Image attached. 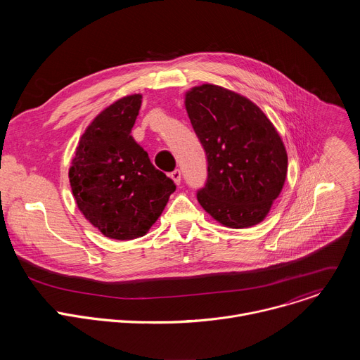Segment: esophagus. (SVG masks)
I'll use <instances>...</instances> for the list:
<instances>
[{"instance_id": "34e87169", "label": "esophagus", "mask_w": 360, "mask_h": 360, "mask_svg": "<svg viewBox=\"0 0 360 360\" xmlns=\"http://www.w3.org/2000/svg\"><path fill=\"white\" fill-rule=\"evenodd\" d=\"M171 179H172L176 185H179V184H181V171H179V169H175V171L171 174Z\"/></svg>"}]
</instances>
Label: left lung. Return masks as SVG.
Segmentation results:
<instances>
[{
  "instance_id": "obj_1",
  "label": "left lung",
  "mask_w": 360,
  "mask_h": 360,
  "mask_svg": "<svg viewBox=\"0 0 360 360\" xmlns=\"http://www.w3.org/2000/svg\"><path fill=\"white\" fill-rule=\"evenodd\" d=\"M185 108L208 160L198 202L224 226L261 224L279 196L288 153L275 125L246 96L214 84L185 94Z\"/></svg>"
}]
</instances>
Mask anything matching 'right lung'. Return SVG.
Returning <instances> with one entry per match:
<instances>
[{"mask_svg":"<svg viewBox=\"0 0 360 360\" xmlns=\"http://www.w3.org/2000/svg\"><path fill=\"white\" fill-rule=\"evenodd\" d=\"M141 102L132 94L101 111L81 135L68 172L81 214L117 240L143 236L176 188L131 135Z\"/></svg>","mask_w":360,"mask_h":360,"instance_id":"1","label":"right lung"}]
</instances>
